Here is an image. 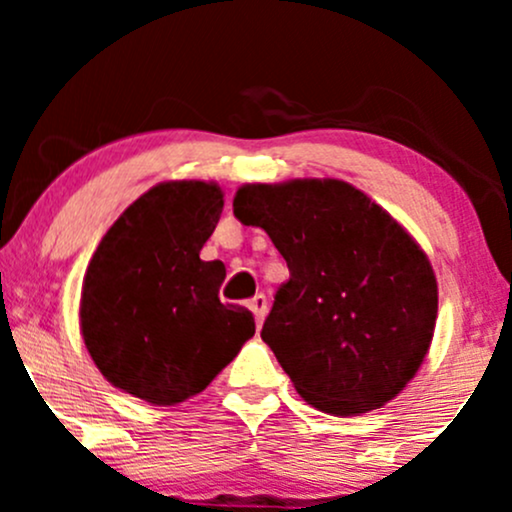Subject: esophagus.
<instances>
[{
	"label": "esophagus",
	"instance_id": "obj_1",
	"mask_svg": "<svg viewBox=\"0 0 512 512\" xmlns=\"http://www.w3.org/2000/svg\"><path fill=\"white\" fill-rule=\"evenodd\" d=\"M248 308L252 310V313H255V320H257V325H262L264 315H267V308H269V303H267V296H264V293H257L255 298H250Z\"/></svg>",
	"mask_w": 512,
	"mask_h": 512
}]
</instances>
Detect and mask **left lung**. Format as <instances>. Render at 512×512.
Returning a JSON list of instances; mask_svg holds the SVG:
<instances>
[{"instance_id": "1", "label": "left lung", "mask_w": 512, "mask_h": 512, "mask_svg": "<svg viewBox=\"0 0 512 512\" xmlns=\"http://www.w3.org/2000/svg\"><path fill=\"white\" fill-rule=\"evenodd\" d=\"M289 267L262 327L298 395L334 416L366 414L419 370L438 315L424 250L342 180L245 185L233 199Z\"/></svg>"}]
</instances>
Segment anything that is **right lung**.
<instances>
[{"label":"right lung","instance_id":"add662e5","mask_svg":"<svg viewBox=\"0 0 512 512\" xmlns=\"http://www.w3.org/2000/svg\"><path fill=\"white\" fill-rule=\"evenodd\" d=\"M223 209L214 182L151 187L105 233L81 291V334L98 370L151 404L199 395L255 334L221 303L223 262L199 260Z\"/></svg>","mask_w":512,"mask_h":512}]
</instances>
